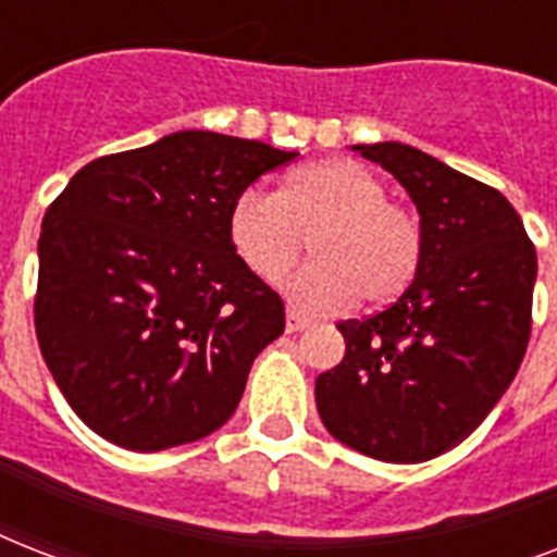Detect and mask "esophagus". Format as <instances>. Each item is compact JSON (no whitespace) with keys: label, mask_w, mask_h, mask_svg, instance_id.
<instances>
[{"label":"esophagus","mask_w":557,"mask_h":557,"mask_svg":"<svg viewBox=\"0 0 557 557\" xmlns=\"http://www.w3.org/2000/svg\"><path fill=\"white\" fill-rule=\"evenodd\" d=\"M309 330V318L297 312V309H288L286 312V332H304Z\"/></svg>","instance_id":"obj_1"}]
</instances>
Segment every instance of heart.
<instances>
[{"label":"heart","instance_id":"obj_1","mask_svg":"<svg viewBox=\"0 0 557 557\" xmlns=\"http://www.w3.org/2000/svg\"><path fill=\"white\" fill-rule=\"evenodd\" d=\"M312 236L314 260L286 280L306 312H332L361 300L389 304L410 286L422 260V231L410 210L387 201V185L352 159L297 170L286 190L239 193L231 239L260 277L286 274Z\"/></svg>","mask_w":557,"mask_h":557}]
</instances>
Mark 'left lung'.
I'll return each instance as SVG.
<instances>
[{"instance_id":"left-lung-1","label":"left lung","mask_w":557,"mask_h":557,"mask_svg":"<svg viewBox=\"0 0 557 557\" xmlns=\"http://www.w3.org/2000/svg\"><path fill=\"white\" fill-rule=\"evenodd\" d=\"M419 210L422 260L396 304L338 323L344 361L314 381L326 431L381 462L457 448L509 389L532 332L535 245L500 190L398 141L358 144Z\"/></svg>"}]
</instances>
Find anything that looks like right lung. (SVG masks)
Returning a JSON list of instances; mask_svg holds the SVG:
<instances>
[{"label":"right lung","mask_w":557,"mask_h":557,"mask_svg":"<svg viewBox=\"0 0 557 557\" xmlns=\"http://www.w3.org/2000/svg\"><path fill=\"white\" fill-rule=\"evenodd\" d=\"M297 152L185 129L77 170L39 234L34 326L72 410L164 450L234 416L286 309L231 239V208Z\"/></svg>","instance_id":"obj_1"}]
</instances>
